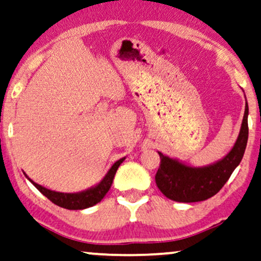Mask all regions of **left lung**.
Wrapping results in <instances>:
<instances>
[{
  "label": "left lung",
  "mask_w": 261,
  "mask_h": 261,
  "mask_svg": "<svg viewBox=\"0 0 261 261\" xmlns=\"http://www.w3.org/2000/svg\"><path fill=\"white\" fill-rule=\"evenodd\" d=\"M248 140V104L234 146L222 160L205 167H192L158 152L161 165L155 184L165 197L178 202H197L213 197L239 167Z\"/></svg>",
  "instance_id": "left-lung-1"
}]
</instances>
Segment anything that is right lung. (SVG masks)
Instances as JSON below:
<instances>
[{"label":"right lung","mask_w":261,"mask_h":261,"mask_svg":"<svg viewBox=\"0 0 261 261\" xmlns=\"http://www.w3.org/2000/svg\"><path fill=\"white\" fill-rule=\"evenodd\" d=\"M124 160H126V157L115 162V163L111 165L109 171L106 174V176H104L100 180V182H98L96 186L77 193H62L51 191V189H48L43 187V186L36 184V182L32 181L26 174L25 176L27 177V180L31 182L43 195H45L50 201H53L54 204L60 206V207L67 210H84L98 204V202L104 198V195L107 194L108 191H109L111 187V185H113L115 174H116L118 167H120L121 163H122Z\"/></svg>","instance_id":"obj_1"}]
</instances>
